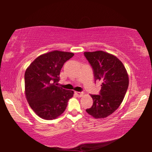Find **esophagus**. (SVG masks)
Wrapping results in <instances>:
<instances>
[{
    "label": "esophagus",
    "instance_id": "1",
    "mask_svg": "<svg viewBox=\"0 0 152 152\" xmlns=\"http://www.w3.org/2000/svg\"><path fill=\"white\" fill-rule=\"evenodd\" d=\"M76 94L77 95V96L78 97H82L84 95V92H76Z\"/></svg>",
    "mask_w": 152,
    "mask_h": 152
}]
</instances>
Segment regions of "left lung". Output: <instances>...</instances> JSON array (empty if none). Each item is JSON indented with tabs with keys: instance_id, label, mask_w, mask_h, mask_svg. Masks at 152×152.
Returning a JSON list of instances; mask_svg holds the SVG:
<instances>
[{
	"instance_id": "obj_1",
	"label": "left lung",
	"mask_w": 152,
	"mask_h": 152,
	"mask_svg": "<svg viewBox=\"0 0 152 152\" xmlns=\"http://www.w3.org/2000/svg\"><path fill=\"white\" fill-rule=\"evenodd\" d=\"M91 64L95 80L102 82L100 94H91V108L86 110L96 119L114 113L121 104L129 86V76L124 65L116 56L104 51L84 53Z\"/></svg>"
}]
</instances>
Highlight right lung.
Masks as SVG:
<instances>
[{"label": "right lung", "instance_id": "1", "mask_svg": "<svg viewBox=\"0 0 152 152\" xmlns=\"http://www.w3.org/2000/svg\"><path fill=\"white\" fill-rule=\"evenodd\" d=\"M74 53L55 50L35 59L25 73V93L29 106L43 119L58 118L66 110L73 91L57 86L61 69Z\"/></svg>", "mask_w": 152, "mask_h": 152}]
</instances>
